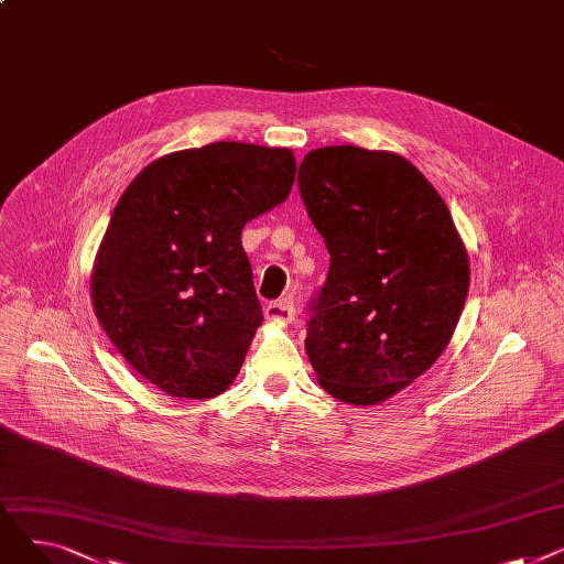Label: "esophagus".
<instances>
[{"label":"esophagus","mask_w":564,"mask_h":564,"mask_svg":"<svg viewBox=\"0 0 564 564\" xmlns=\"http://www.w3.org/2000/svg\"><path fill=\"white\" fill-rule=\"evenodd\" d=\"M264 315H267V319H274V322L288 324V322L294 317V304H292V300L272 302V304H267Z\"/></svg>","instance_id":"34e87169"}]
</instances>
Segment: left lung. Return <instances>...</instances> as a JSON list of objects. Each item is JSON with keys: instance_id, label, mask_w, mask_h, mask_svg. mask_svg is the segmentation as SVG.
<instances>
[{"instance_id": "left-lung-1", "label": "left lung", "mask_w": 564, "mask_h": 564, "mask_svg": "<svg viewBox=\"0 0 564 564\" xmlns=\"http://www.w3.org/2000/svg\"><path fill=\"white\" fill-rule=\"evenodd\" d=\"M297 183L332 256L308 306L311 366L336 400L379 404L451 343L468 294L466 247L448 205L402 155L317 148Z\"/></svg>"}]
</instances>
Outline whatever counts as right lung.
Listing matches in <instances>:
<instances>
[{"label":"right lung","instance_id":"right-lung-1","mask_svg":"<svg viewBox=\"0 0 564 564\" xmlns=\"http://www.w3.org/2000/svg\"><path fill=\"white\" fill-rule=\"evenodd\" d=\"M294 171L288 148L217 141L151 162L118 198L94 311L166 395L215 398L240 372L262 322L242 228L288 198Z\"/></svg>","mask_w":564,"mask_h":564}]
</instances>
